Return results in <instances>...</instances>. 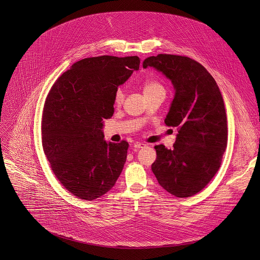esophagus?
Segmentation results:
<instances>
[{"mask_svg": "<svg viewBox=\"0 0 260 260\" xmlns=\"http://www.w3.org/2000/svg\"><path fill=\"white\" fill-rule=\"evenodd\" d=\"M145 146H146V144L142 143V142H137V143H135V145H134L135 148H143Z\"/></svg>", "mask_w": 260, "mask_h": 260, "instance_id": "obj_1", "label": "esophagus"}]
</instances>
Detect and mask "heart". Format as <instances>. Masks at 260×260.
I'll list each match as a JSON object with an SVG mask.
<instances>
[{
	"mask_svg": "<svg viewBox=\"0 0 260 260\" xmlns=\"http://www.w3.org/2000/svg\"><path fill=\"white\" fill-rule=\"evenodd\" d=\"M158 90H163L166 91L165 89V86L162 85V83H160V82L158 80H154V79H151V80H146L144 82L143 84V91H144V94H147V93H151V92H154V91H158ZM123 97H124V93H123V89L121 87L117 88L116 92H115V102L117 104L121 103L123 101Z\"/></svg>",
	"mask_w": 260,
	"mask_h": 260,
	"instance_id": "1",
	"label": "heart"
}]
</instances>
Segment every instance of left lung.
<instances>
[{"mask_svg":"<svg viewBox=\"0 0 260 260\" xmlns=\"http://www.w3.org/2000/svg\"><path fill=\"white\" fill-rule=\"evenodd\" d=\"M169 78L175 97L165 120L178 127L172 149L155 146L152 171L159 184L176 197H190L208 185L219 170L228 144L226 114L215 79L197 61L160 53L144 60Z\"/></svg>","mask_w":260,"mask_h":260,"instance_id":"left-lung-1","label":"left lung"}]
</instances>
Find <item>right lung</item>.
I'll return each instance as SVG.
<instances>
[{
	"label": "right lung",
	"instance_id": "add662e5",
	"mask_svg": "<svg viewBox=\"0 0 260 260\" xmlns=\"http://www.w3.org/2000/svg\"><path fill=\"white\" fill-rule=\"evenodd\" d=\"M137 56L80 60L51 86L43 108L42 145L60 183L83 200L111 189L124 167L128 143L106 142L103 120L114 115L115 92L138 71Z\"/></svg>",
	"mask_w": 260,
	"mask_h": 260
}]
</instances>
